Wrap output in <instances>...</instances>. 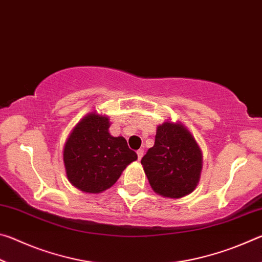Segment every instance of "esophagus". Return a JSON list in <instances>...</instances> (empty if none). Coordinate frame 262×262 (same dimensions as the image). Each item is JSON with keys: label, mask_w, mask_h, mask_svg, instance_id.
<instances>
[{"label": "esophagus", "mask_w": 262, "mask_h": 262, "mask_svg": "<svg viewBox=\"0 0 262 262\" xmlns=\"http://www.w3.org/2000/svg\"><path fill=\"white\" fill-rule=\"evenodd\" d=\"M136 154H137V158L141 159L142 157H143V155H144V150L143 149H139L136 151Z\"/></svg>", "instance_id": "obj_1"}]
</instances>
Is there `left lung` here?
Returning a JSON list of instances; mask_svg holds the SVG:
<instances>
[{"label":"left lung","instance_id":"left-lung-1","mask_svg":"<svg viewBox=\"0 0 262 262\" xmlns=\"http://www.w3.org/2000/svg\"><path fill=\"white\" fill-rule=\"evenodd\" d=\"M155 193L180 199L196 188L202 171V151L180 121L157 126L152 148L141 161Z\"/></svg>","mask_w":262,"mask_h":262}]
</instances>
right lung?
Wrapping results in <instances>:
<instances>
[{"mask_svg":"<svg viewBox=\"0 0 262 262\" xmlns=\"http://www.w3.org/2000/svg\"><path fill=\"white\" fill-rule=\"evenodd\" d=\"M107 115L88 113L70 132L63 148L66 174L74 187L99 194L117 183L122 171L137 159L125 137L110 134Z\"/></svg>","mask_w":262,"mask_h":262,"instance_id":"right-lung-1","label":"right lung"}]
</instances>
